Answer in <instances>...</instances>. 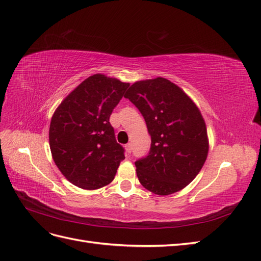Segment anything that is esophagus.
Returning a JSON list of instances; mask_svg holds the SVG:
<instances>
[{"label": "esophagus", "mask_w": 261, "mask_h": 261, "mask_svg": "<svg viewBox=\"0 0 261 261\" xmlns=\"http://www.w3.org/2000/svg\"><path fill=\"white\" fill-rule=\"evenodd\" d=\"M125 150H126V152H127L128 154L132 152V145L130 144H127V145H125Z\"/></svg>", "instance_id": "34e87169"}]
</instances>
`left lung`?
Returning <instances> with one entry per match:
<instances>
[{
  "label": "left lung",
  "instance_id": "8db88e82",
  "mask_svg": "<svg viewBox=\"0 0 261 261\" xmlns=\"http://www.w3.org/2000/svg\"><path fill=\"white\" fill-rule=\"evenodd\" d=\"M124 97L143 114L151 136L149 154L135 162L140 184L160 196L183 189L200 172L209 151L198 107L162 77L134 83Z\"/></svg>",
  "mask_w": 261,
  "mask_h": 261
}]
</instances>
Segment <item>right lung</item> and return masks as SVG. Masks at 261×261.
I'll return each mask as SVG.
<instances>
[{"mask_svg":"<svg viewBox=\"0 0 261 261\" xmlns=\"http://www.w3.org/2000/svg\"><path fill=\"white\" fill-rule=\"evenodd\" d=\"M128 87L116 78L94 74L54 111L49 129L52 158L75 186L92 191L114 179L125 155L109 120Z\"/></svg>","mask_w":261,"mask_h":261,"instance_id":"right-lung-1","label":"right lung"}]
</instances>
